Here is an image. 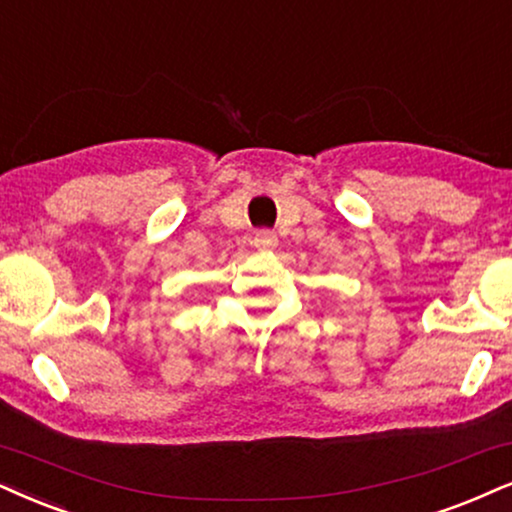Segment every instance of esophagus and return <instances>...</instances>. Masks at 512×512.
Here are the masks:
<instances>
[{
	"mask_svg": "<svg viewBox=\"0 0 512 512\" xmlns=\"http://www.w3.org/2000/svg\"><path fill=\"white\" fill-rule=\"evenodd\" d=\"M252 243H255V248L269 250V248H276L278 236H276L271 229H260V231H257V234H255V238H252Z\"/></svg>",
	"mask_w": 512,
	"mask_h": 512,
	"instance_id": "obj_1",
	"label": "esophagus"
}]
</instances>
